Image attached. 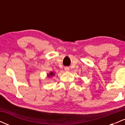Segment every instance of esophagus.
<instances>
[{
	"instance_id": "1",
	"label": "esophagus",
	"mask_w": 125,
	"mask_h": 125,
	"mask_svg": "<svg viewBox=\"0 0 125 125\" xmlns=\"http://www.w3.org/2000/svg\"><path fill=\"white\" fill-rule=\"evenodd\" d=\"M69 70H70V69H69V67H64V71H65L66 72H69Z\"/></svg>"
}]
</instances>
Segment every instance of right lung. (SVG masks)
<instances>
[{
    "mask_svg": "<svg viewBox=\"0 0 125 125\" xmlns=\"http://www.w3.org/2000/svg\"><path fill=\"white\" fill-rule=\"evenodd\" d=\"M54 76V72H50L48 74L47 76L48 77H53Z\"/></svg>",
    "mask_w": 125,
    "mask_h": 125,
    "instance_id": "right-lung-1",
    "label": "right lung"
}]
</instances>
